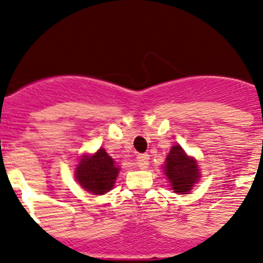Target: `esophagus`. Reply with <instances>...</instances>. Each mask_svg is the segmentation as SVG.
Returning a JSON list of instances; mask_svg holds the SVG:
<instances>
[{
  "mask_svg": "<svg viewBox=\"0 0 263 263\" xmlns=\"http://www.w3.org/2000/svg\"><path fill=\"white\" fill-rule=\"evenodd\" d=\"M137 166L140 167V169H146L149 165V155L144 153V155H139L137 156Z\"/></svg>",
  "mask_w": 263,
  "mask_h": 263,
  "instance_id": "esophagus-1",
  "label": "esophagus"
}]
</instances>
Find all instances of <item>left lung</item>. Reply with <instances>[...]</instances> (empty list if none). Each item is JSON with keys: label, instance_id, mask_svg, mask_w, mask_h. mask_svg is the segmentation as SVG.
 <instances>
[{"label": "left lung", "instance_id": "left-lung-1", "mask_svg": "<svg viewBox=\"0 0 263 263\" xmlns=\"http://www.w3.org/2000/svg\"><path fill=\"white\" fill-rule=\"evenodd\" d=\"M164 170L174 193L187 194L199 178L198 165L193 158L187 157L181 145L170 149Z\"/></svg>", "mask_w": 263, "mask_h": 263}]
</instances>
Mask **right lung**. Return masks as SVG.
<instances>
[{
    "label": "right lung",
    "instance_id": "right-lung-1",
    "mask_svg": "<svg viewBox=\"0 0 263 263\" xmlns=\"http://www.w3.org/2000/svg\"><path fill=\"white\" fill-rule=\"evenodd\" d=\"M119 169L114 160L101 148L94 156H85L80 160L76 170V179L86 191L96 195H102L112 189Z\"/></svg>",
    "mask_w": 263,
    "mask_h": 263
}]
</instances>
